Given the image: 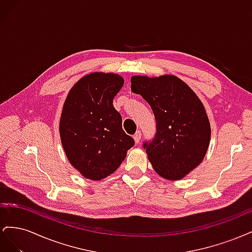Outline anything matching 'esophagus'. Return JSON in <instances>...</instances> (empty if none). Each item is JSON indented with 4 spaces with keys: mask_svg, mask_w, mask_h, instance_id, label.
I'll list each match as a JSON object with an SVG mask.
<instances>
[{
    "mask_svg": "<svg viewBox=\"0 0 252 252\" xmlns=\"http://www.w3.org/2000/svg\"><path fill=\"white\" fill-rule=\"evenodd\" d=\"M141 136H142V132L139 130V131H136L135 132V134L133 135V139H134V142L135 143H139L140 142V140H141Z\"/></svg>",
    "mask_w": 252,
    "mask_h": 252,
    "instance_id": "esophagus-1",
    "label": "esophagus"
}]
</instances>
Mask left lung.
I'll return each instance as SVG.
<instances>
[{"instance_id":"8db88e82","label":"left lung","mask_w":252,"mask_h":252,"mask_svg":"<svg viewBox=\"0 0 252 252\" xmlns=\"http://www.w3.org/2000/svg\"><path fill=\"white\" fill-rule=\"evenodd\" d=\"M132 93L142 95L154 111L157 133L145 143L155 171L181 180L199 166L208 150L211 128L201 100L185 82L172 74L131 77Z\"/></svg>"}]
</instances>
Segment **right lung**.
Instances as JSON below:
<instances>
[{
    "label": "right lung",
    "mask_w": 252,
    "mask_h": 252,
    "mask_svg": "<svg viewBox=\"0 0 252 252\" xmlns=\"http://www.w3.org/2000/svg\"><path fill=\"white\" fill-rule=\"evenodd\" d=\"M123 85L119 74L93 72L80 79L67 94L60 119L61 142L68 161L84 178H107L134 145L112 104Z\"/></svg>",
    "instance_id": "add662e5"
}]
</instances>
